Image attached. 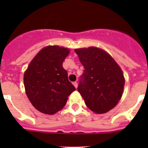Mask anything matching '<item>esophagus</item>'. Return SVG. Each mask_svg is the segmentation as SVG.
Listing matches in <instances>:
<instances>
[{"mask_svg": "<svg viewBox=\"0 0 148 148\" xmlns=\"http://www.w3.org/2000/svg\"><path fill=\"white\" fill-rule=\"evenodd\" d=\"M73 85H74V87H75V88H77V87H78V83H77L76 82H73Z\"/></svg>", "mask_w": 148, "mask_h": 148, "instance_id": "obj_1", "label": "esophagus"}]
</instances>
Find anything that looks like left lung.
Instances as JSON below:
<instances>
[{
  "instance_id": "obj_1",
  "label": "left lung",
  "mask_w": 148,
  "mask_h": 148,
  "mask_svg": "<svg viewBox=\"0 0 148 148\" xmlns=\"http://www.w3.org/2000/svg\"><path fill=\"white\" fill-rule=\"evenodd\" d=\"M84 67L78 91L87 108L96 113H105L118 104L122 95L125 78L121 68L112 57L97 47L76 49Z\"/></svg>"
}]
</instances>
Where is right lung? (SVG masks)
I'll return each instance as SVG.
<instances>
[{
	"label": "right lung",
	"mask_w": 148,
	"mask_h": 148,
	"mask_svg": "<svg viewBox=\"0 0 148 148\" xmlns=\"http://www.w3.org/2000/svg\"><path fill=\"white\" fill-rule=\"evenodd\" d=\"M69 53L67 48L46 47L35 56L24 73L27 97L41 113L52 115L61 110L68 96L75 90L63 68V61Z\"/></svg>",
	"instance_id": "obj_1"
}]
</instances>
